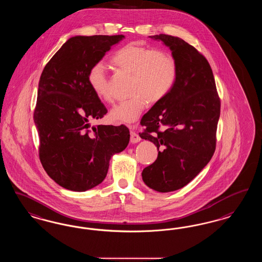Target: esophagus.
<instances>
[{
	"label": "esophagus",
	"mask_w": 262,
	"mask_h": 262,
	"mask_svg": "<svg viewBox=\"0 0 262 262\" xmlns=\"http://www.w3.org/2000/svg\"><path fill=\"white\" fill-rule=\"evenodd\" d=\"M140 140H141L140 136H138L136 132L130 130V142H132V143H137V142H139Z\"/></svg>",
	"instance_id": "obj_1"
}]
</instances>
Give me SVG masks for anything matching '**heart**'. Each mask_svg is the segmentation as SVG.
<instances>
[{
  "mask_svg": "<svg viewBox=\"0 0 262 262\" xmlns=\"http://www.w3.org/2000/svg\"><path fill=\"white\" fill-rule=\"evenodd\" d=\"M121 71L132 75L129 99L116 105L109 118L118 124L136 122L148 105L156 104L168 95L178 79V62L171 53L154 50L138 42H129L119 49L111 58ZM88 83L102 101L111 103V79L102 62L93 64L88 71Z\"/></svg>",
  "mask_w": 262,
  "mask_h": 262,
  "instance_id": "heart-1",
  "label": "heart"
}]
</instances>
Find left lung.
I'll use <instances>...</instances> for the list:
<instances>
[{
	"label": "left lung",
	"instance_id": "obj_1",
	"mask_svg": "<svg viewBox=\"0 0 262 262\" xmlns=\"http://www.w3.org/2000/svg\"><path fill=\"white\" fill-rule=\"evenodd\" d=\"M150 38L169 48L178 67L170 93L140 122L146 128L139 136L159 151L157 160L143 169L142 179L148 187L167 193L187 185L212 157L220 99L210 65L193 46L166 34Z\"/></svg>",
	"mask_w": 262,
	"mask_h": 262
}]
</instances>
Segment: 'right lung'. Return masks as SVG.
Masks as SVG:
<instances>
[{
	"instance_id": "right-lung-1",
	"label": "right lung",
	"mask_w": 262,
	"mask_h": 262,
	"mask_svg": "<svg viewBox=\"0 0 262 262\" xmlns=\"http://www.w3.org/2000/svg\"><path fill=\"white\" fill-rule=\"evenodd\" d=\"M124 35L75 36L42 70L34 122L39 156L49 177L63 188L84 192L106 178L111 157L126 149V126H91L107 109L88 83V71Z\"/></svg>"
}]
</instances>
